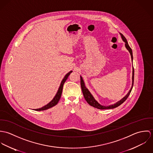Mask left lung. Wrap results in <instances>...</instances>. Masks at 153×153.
Returning a JSON list of instances; mask_svg holds the SVG:
<instances>
[{"instance_id": "1", "label": "left lung", "mask_w": 153, "mask_h": 153, "mask_svg": "<svg viewBox=\"0 0 153 153\" xmlns=\"http://www.w3.org/2000/svg\"><path fill=\"white\" fill-rule=\"evenodd\" d=\"M120 35H121V37L123 39V41L125 42V46H126V48H127V49L129 51L130 55H131V60H132V62L133 61V56H132V49H131V48L130 47L129 45L128 44V42L126 39V38L124 37V36L120 33ZM80 78H81V89H82V93H83V95H84V97L85 99V100L87 101L88 103L95 107V108H97L98 109H112V108H116L117 107H118L119 105H120L121 104H122L127 99V98L128 97V96L130 95V93H131V90L132 89L133 87V84H134V67L132 66V85H131V89H130V91H128V92L127 94V95L124 97L121 100H120V101H117V102H115V104H111V105H101L95 98L94 97H93V95L91 94V93L89 92V91L88 90L87 88L85 87V82L83 80V78L81 76H80Z\"/></svg>"}]
</instances>
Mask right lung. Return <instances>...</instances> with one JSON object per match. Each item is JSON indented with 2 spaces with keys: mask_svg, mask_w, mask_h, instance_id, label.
I'll return each instance as SVG.
<instances>
[{
  "mask_svg": "<svg viewBox=\"0 0 153 153\" xmlns=\"http://www.w3.org/2000/svg\"><path fill=\"white\" fill-rule=\"evenodd\" d=\"M72 72V71H71L70 72H69L68 74H66L65 75V76H64V78H63V79L61 81V83L60 84V86L59 87V89L55 95V96L54 97V98L52 99V100L51 101H50L48 104H47L46 105L44 106L42 108H38V109H35V111H44V110H46V109H49L50 108H52L53 107V106L56 105L58 102H59L60 98H61V95H62V89H63V86H64V83L65 82L66 80L67 79V78H68L69 75H70V74Z\"/></svg>",
  "mask_w": 153,
  "mask_h": 153,
  "instance_id": "right-lung-1",
  "label": "right lung"
}]
</instances>
